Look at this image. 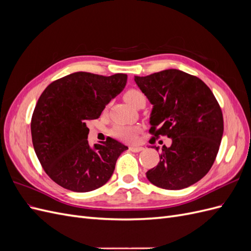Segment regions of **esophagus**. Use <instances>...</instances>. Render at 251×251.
Here are the masks:
<instances>
[{
    "instance_id": "obj_1",
    "label": "esophagus",
    "mask_w": 251,
    "mask_h": 251,
    "mask_svg": "<svg viewBox=\"0 0 251 251\" xmlns=\"http://www.w3.org/2000/svg\"><path fill=\"white\" fill-rule=\"evenodd\" d=\"M128 149H130L131 151H134V153H138V151H140L143 150V148L137 147V146H131Z\"/></svg>"
}]
</instances>
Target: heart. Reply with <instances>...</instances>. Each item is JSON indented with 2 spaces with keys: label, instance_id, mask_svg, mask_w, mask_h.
Segmentation results:
<instances>
[{
  "label": "heart",
  "instance_id": "1",
  "mask_svg": "<svg viewBox=\"0 0 251 251\" xmlns=\"http://www.w3.org/2000/svg\"><path fill=\"white\" fill-rule=\"evenodd\" d=\"M125 100L132 107H137L140 102L146 101V96L139 90L131 89L125 93ZM112 134L117 138H120L126 141H132L135 139L136 134H137V128L131 126H115L113 127Z\"/></svg>",
  "mask_w": 251,
  "mask_h": 251
}]
</instances>
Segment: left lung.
Here are the masks:
<instances>
[{
	"mask_svg": "<svg viewBox=\"0 0 251 251\" xmlns=\"http://www.w3.org/2000/svg\"><path fill=\"white\" fill-rule=\"evenodd\" d=\"M134 80L153 104L150 133L172 139L147 178L164 189L193 185L210 170L222 140L223 115L216 97L200 78L177 69Z\"/></svg>",
	"mask_w": 251,
	"mask_h": 251,
	"instance_id": "1",
	"label": "left lung"
}]
</instances>
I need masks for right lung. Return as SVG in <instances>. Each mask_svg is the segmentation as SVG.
I'll return each instance as SVG.
<instances>
[{
    "instance_id": "add662e5",
    "label": "right lung",
    "mask_w": 251,
    "mask_h": 251,
    "mask_svg": "<svg viewBox=\"0 0 251 251\" xmlns=\"http://www.w3.org/2000/svg\"><path fill=\"white\" fill-rule=\"evenodd\" d=\"M126 79L123 73L103 76L75 72L44 90L31 119L32 143L44 171L58 185L87 193L111 178L127 147L113 138L90 147L87 124L100 118Z\"/></svg>"
}]
</instances>
